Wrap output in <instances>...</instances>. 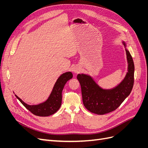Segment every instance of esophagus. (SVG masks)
I'll return each mask as SVG.
<instances>
[{"label":"esophagus","instance_id":"obj_1","mask_svg":"<svg viewBox=\"0 0 148 148\" xmlns=\"http://www.w3.org/2000/svg\"><path fill=\"white\" fill-rule=\"evenodd\" d=\"M73 73L75 74H78V73H79L80 72V71H81V69H80V68H79V66H75L74 68H73Z\"/></svg>","mask_w":148,"mask_h":148}]
</instances>
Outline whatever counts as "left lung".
<instances>
[{"instance_id":"8db88e82","label":"left lung","mask_w":148,"mask_h":148,"mask_svg":"<svg viewBox=\"0 0 148 148\" xmlns=\"http://www.w3.org/2000/svg\"><path fill=\"white\" fill-rule=\"evenodd\" d=\"M126 51L127 72L123 80L110 89H103L89 75L78 74L77 79L82 88L83 102L86 109L97 115H103L115 110L130 95L134 83V66L132 57L122 41Z\"/></svg>"}]
</instances>
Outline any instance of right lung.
Masks as SVG:
<instances>
[{
	"label": "right lung",
	"mask_w": 148,
	"mask_h": 148,
	"mask_svg": "<svg viewBox=\"0 0 148 148\" xmlns=\"http://www.w3.org/2000/svg\"><path fill=\"white\" fill-rule=\"evenodd\" d=\"M73 78L71 71L62 74L58 78L52 90L47 99L43 102L36 105H29L22 101L16 95L15 96L22 104L31 113L40 117H47L55 114L60 109L62 104V92L66 83Z\"/></svg>",
	"instance_id": "add662e5"
}]
</instances>
